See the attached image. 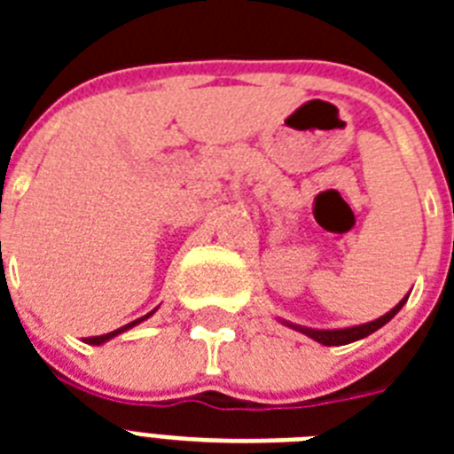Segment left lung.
<instances>
[{"instance_id": "8db88e82", "label": "left lung", "mask_w": 454, "mask_h": 454, "mask_svg": "<svg viewBox=\"0 0 454 454\" xmlns=\"http://www.w3.org/2000/svg\"><path fill=\"white\" fill-rule=\"evenodd\" d=\"M404 302H407V298H404L398 307H393L388 314H384L382 318H377V320H372V323H366V325H356V327H346V330H304V327H295V330H300L302 334L311 336V339L318 340V343H323V346H346V343L359 340V339H364V336L372 334L375 330H380L382 325H387L393 316L398 314Z\"/></svg>"}]
</instances>
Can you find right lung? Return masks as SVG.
Returning <instances> with one entry per match:
<instances>
[{"instance_id":"add662e5","label":"right lung","mask_w":454,"mask_h":454,"mask_svg":"<svg viewBox=\"0 0 454 454\" xmlns=\"http://www.w3.org/2000/svg\"><path fill=\"white\" fill-rule=\"evenodd\" d=\"M147 316H150V314H147ZM147 316H143V318L134 320V323H129V325H124V327H120V330L108 332V334H102V336H90V339H86V343H90V346H99V343H104V340H108V339H114V336H118L120 332H124V330H129V327H134V325H136V323H140V320H145Z\"/></svg>"}]
</instances>
